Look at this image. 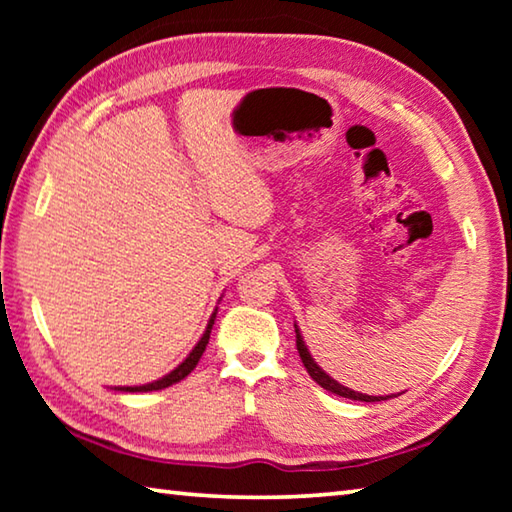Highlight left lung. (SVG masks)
Listing matches in <instances>:
<instances>
[{
	"mask_svg": "<svg viewBox=\"0 0 512 512\" xmlns=\"http://www.w3.org/2000/svg\"><path fill=\"white\" fill-rule=\"evenodd\" d=\"M293 327H296V345H298V352H300V359H302V363H305V368H307V372H309V377L316 381L318 386H323L325 391H329V393H336V395H341V397H348V400H359V402H384V400H391V397H397V395H366V393H359V391H352V388H348V386H343V384H339V381L336 379H332L327 375V372L318 366V363L314 361V357H311V352H309V348H307V343H305V339H302V334H300V327L293 323Z\"/></svg>",
	"mask_w": 512,
	"mask_h": 512,
	"instance_id": "1",
	"label": "left lung"
}]
</instances>
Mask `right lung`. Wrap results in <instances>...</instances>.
I'll list each match as a JSON object with an SVG mask.
<instances>
[{
  "label": "right lung",
  "mask_w": 512,
  "mask_h": 512,
  "mask_svg": "<svg viewBox=\"0 0 512 512\" xmlns=\"http://www.w3.org/2000/svg\"><path fill=\"white\" fill-rule=\"evenodd\" d=\"M216 311H219V309H214V311H212V316H210V320H207V327H205L203 336H201V339H198V343L194 345L192 352L187 354L185 361L180 363V366H176V368H173L171 372H167V375L160 377V379L149 381V384H142V386H115V391H121V393H149V391H162V388H167V386H171V384H176V381L185 379V377L189 375V372H192V370L196 368V363L201 361L203 352H205V345L210 343V332H212V325H214V320H216Z\"/></svg>",
  "instance_id": "obj_1"
}]
</instances>
